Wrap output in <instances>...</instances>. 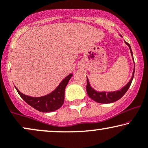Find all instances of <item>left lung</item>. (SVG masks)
I'll use <instances>...</instances> for the list:
<instances>
[{
  "mask_svg": "<svg viewBox=\"0 0 148 148\" xmlns=\"http://www.w3.org/2000/svg\"><path fill=\"white\" fill-rule=\"evenodd\" d=\"M120 37H122L121 35H120ZM124 42L125 44L128 46L129 48H130V54H131L132 60H133V63H134V69H133V72H132V77L126 85L124 86L122 88H121L120 89H118V90L117 91H96V89H94L92 87H91L90 83H89V79H88V78L87 77V87H86V89H87V93L88 96H89V98H91L94 101H96V102H98V103H102V104L112 103V102H115V101L119 100V99H120L121 97L124 96L125 93H126V91H128V89H129V87H130V85H131L132 79H133V77H134L135 65H134L133 54H132L130 44H128V43H127L125 40H124Z\"/></svg>",
  "mask_w": 148,
  "mask_h": 148,
  "instance_id": "left-lung-1",
  "label": "left lung"
}]
</instances>
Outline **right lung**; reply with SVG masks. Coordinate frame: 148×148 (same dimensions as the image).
<instances>
[{
	"label": "right lung",
	"instance_id": "obj_1",
	"mask_svg": "<svg viewBox=\"0 0 148 148\" xmlns=\"http://www.w3.org/2000/svg\"><path fill=\"white\" fill-rule=\"evenodd\" d=\"M72 76V74L67 76L59 84L55 90L44 96H29L20 92L16 87V89L20 97L35 109L44 113H50L59 109L63 105L64 102L65 87Z\"/></svg>",
	"mask_w": 148,
	"mask_h": 148
}]
</instances>
